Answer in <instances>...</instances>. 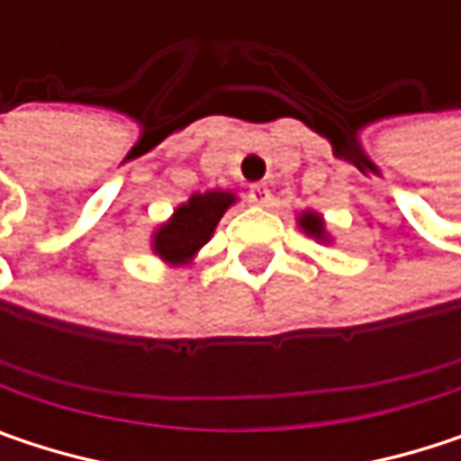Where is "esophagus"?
Instances as JSON below:
<instances>
[{"instance_id":"obj_1","label":"esophagus","mask_w":461,"mask_h":461,"mask_svg":"<svg viewBox=\"0 0 461 461\" xmlns=\"http://www.w3.org/2000/svg\"><path fill=\"white\" fill-rule=\"evenodd\" d=\"M269 200H272V192H269L267 184H250V203H256V205H269Z\"/></svg>"}]
</instances>
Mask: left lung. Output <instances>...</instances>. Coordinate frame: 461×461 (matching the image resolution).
Returning <instances> with one entry per match:
<instances>
[{
	"label": "left lung",
	"instance_id": "1",
	"mask_svg": "<svg viewBox=\"0 0 461 461\" xmlns=\"http://www.w3.org/2000/svg\"><path fill=\"white\" fill-rule=\"evenodd\" d=\"M299 227L307 231L310 237L328 242V231H325V221H322L321 213H315V211H304V213L299 216Z\"/></svg>",
	"mask_w": 461,
	"mask_h": 461
}]
</instances>
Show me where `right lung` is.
<instances>
[{"label":"right lung","mask_w":461,"mask_h":461,"mask_svg":"<svg viewBox=\"0 0 461 461\" xmlns=\"http://www.w3.org/2000/svg\"><path fill=\"white\" fill-rule=\"evenodd\" d=\"M234 194L211 189L205 194H192L184 205L176 208V213L154 231L151 250L165 264H189L194 253L213 237L216 224L227 213V208L234 205Z\"/></svg>","instance_id":"add662e5"}]
</instances>
